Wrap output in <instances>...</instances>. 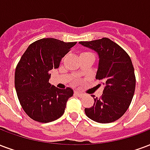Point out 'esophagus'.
Returning a JSON list of instances; mask_svg holds the SVG:
<instances>
[{
	"label": "esophagus",
	"mask_w": 150,
	"mask_h": 150,
	"mask_svg": "<svg viewBox=\"0 0 150 150\" xmlns=\"http://www.w3.org/2000/svg\"><path fill=\"white\" fill-rule=\"evenodd\" d=\"M75 94L77 95V96H79V97H83V93H81V92H79V91H75Z\"/></svg>",
	"instance_id": "34e87169"
}]
</instances>
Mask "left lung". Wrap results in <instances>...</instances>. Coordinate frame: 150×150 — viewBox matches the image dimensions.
I'll return each mask as SVG.
<instances>
[{
  "instance_id": "8db88e82",
  "label": "left lung",
  "mask_w": 150,
  "mask_h": 150,
  "mask_svg": "<svg viewBox=\"0 0 150 150\" xmlns=\"http://www.w3.org/2000/svg\"><path fill=\"white\" fill-rule=\"evenodd\" d=\"M79 44L97 52L99 59L95 78L104 86L100 98L92 95L95 103L85 108V114L97 122H113L126 113L134 96L136 79L130 57L108 38Z\"/></svg>"
}]
</instances>
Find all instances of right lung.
Listing matches in <instances>:
<instances>
[{
  "mask_svg": "<svg viewBox=\"0 0 150 150\" xmlns=\"http://www.w3.org/2000/svg\"><path fill=\"white\" fill-rule=\"evenodd\" d=\"M76 42L44 38L30 44L15 71V88L24 112L32 119L47 123L64 115L67 102L73 95L70 87L59 89L49 83L50 71L58 68L60 61Z\"/></svg>",
  "mask_w": 150,
  "mask_h": 150,
  "instance_id": "obj_1",
  "label": "right lung"
}]
</instances>
